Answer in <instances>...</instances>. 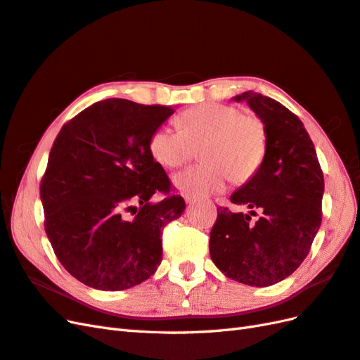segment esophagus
<instances>
[{
    "instance_id": "34e87169",
    "label": "esophagus",
    "mask_w": 360,
    "mask_h": 360,
    "mask_svg": "<svg viewBox=\"0 0 360 360\" xmlns=\"http://www.w3.org/2000/svg\"><path fill=\"white\" fill-rule=\"evenodd\" d=\"M184 199H186L187 204H191V202L195 200V198H193V196H188V195H184Z\"/></svg>"
}]
</instances>
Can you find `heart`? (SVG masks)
Listing matches in <instances>:
<instances>
[{
    "instance_id": "1",
    "label": "heart",
    "mask_w": 360,
    "mask_h": 360,
    "mask_svg": "<svg viewBox=\"0 0 360 360\" xmlns=\"http://www.w3.org/2000/svg\"><path fill=\"white\" fill-rule=\"evenodd\" d=\"M181 131L156 127L149 136V150L165 169L188 162L196 150L205 161L184 170L173 182L184 195L204 198L222 190L228 179L250 182L266 160L269 135L263 120L226 103H207L184 110Z\"/></svg>"
}]
</instances>
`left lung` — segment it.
I'll list each match as a JSON object with an SVG mask.
<instances>
[{
	"instance_id": "obj_1",
	"label": "left lung",
	"mask_w": 360,
	"mask_h": 360,
	"mask_svg": "<svg viewBox=\"0 0 360 360\" xmlns=\"http://www.w3.org/2000/svg\"><path fill=\"white\" fill-rule=\"evenodd\" d=\"M236 100H246L266 123L268 153L259 173L229 198L250 213L217 208L210 255L228 278L266 288L293 274L309 255L322 220L324 173L292 110L260 92L246 91Z\"/></svg>"
}]
</instances>
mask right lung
Wrapping results in <instances>:
<instances>
[{
  "mask_svg": "<svg viewBox=\"0 0 360 360\" xmlns=\"http://www.w3.org/2000/svg\"><path fill=\"white\" fill-rule=\"evenodd\" d=\"M173 112L101 100L53 143L41 181L44 228L60 264L89 288L124 290L158 269L164 228L186 210L149 150V136ZM153 194L163 195L158 205Z\"/></svg>",
  "mask_w": 360,
  "mask_h": 360,
  "instance_id": "add662e5",
  "label": "right lung"
}]
</instances>
